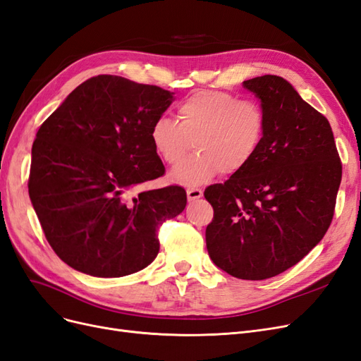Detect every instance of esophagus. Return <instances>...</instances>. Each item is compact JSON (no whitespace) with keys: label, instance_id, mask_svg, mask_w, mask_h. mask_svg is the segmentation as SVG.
Returning <instances> with one entry per match:
<instances>
[{"label":"esophagus","instance_id":"obj_1","mask_svg":"<svg viewBox=\"0 0 361 361\" xmlns=\"http://www.w3.org/2000/svg\"><path fill=\"white\" fill-rule=\"evenodd\" d=\"M202 196V190L197 189V188H189L188 189V200L189 201H195L197 197Z\"/></svg>","mask_w":361,"mask_h":361}]
</instances>
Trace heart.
<instances>
[{
    "label": "heart",
    "instance_id": "b5f03b06",
    "mask_svg": "<svg viewBox=\"0 0 361 361\" xmlns=\"http://www.w3.org/2000/svg\"><path fill=\"white\" fill-rule=\"evenodd\" d=\"M180 123L160 115L149 137L168 165H177L195 145L198 153L172 171L181 184H201L220 171L231 176L246 168L265 132V112L255 100L226 91H197L178 103Z\"/></svg>",
    "mask_w": 361,
    "mask_h": 361
}]
</instances>
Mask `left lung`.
<instances>
[{
	"label": "left lung",
	"mask_w": 361,
	"mask_h": 361,
	"mask_svg": "<svg viewBox=\"0 0 361 361\" xmlns=\"http://www.w3.org/2000/svg\"><path fill=\"white\" fill-rule=\"evenodd\" d=\"M243 87L261 99L265 132L246 168L205 189L214 210L205 240L219 269L264 281L300 262L325 235L342 161L329 120L288 80L264 75Z\"/></svg>",
	"instance_id": "8db88e82"
}]
</instances>
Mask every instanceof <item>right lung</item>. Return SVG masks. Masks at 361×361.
I'll list each match as a JSON object with an SVG mask.
<instances>
[{
    "mask_svg": "<svg viewBox=\"0 0 361 361\" xmlns=\"http://www.w3.org/2000/svg\"><path fill=\"white\" fill-rule=\"evenodd\" d=\"M171 103L172 92L157 85L99 75L40 126L28 193L46 240L72 269L121 277L157 257L159 228L184 210L188 195L181 185L130 192L165 176L149 130Z\"/></svg>",
    "mask_w": 361,
    "mask_h": 361,
    "instance_id": "add662e5",
    "label": "right lung"
}]
</instances>
